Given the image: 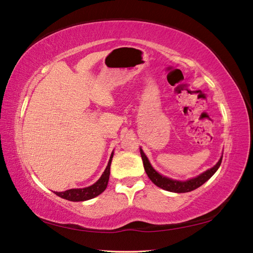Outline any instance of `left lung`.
I'll list each match as a JSON object with an SVG mask.
<instances>
[{
  "mask_svg": "<svg viewBox=\"0 0 253 253\" xmlns=\"http://www.w3.org/2000/svg\"><path fill=\"white\" fill-rule=\"evenodd\" d=\"M140 155H141V159L143 162V168H145V171L147 173V175L153 184H156L157 186L161 187V189L169 191V192H174V193H186V192H191L193 190H196L197 187H200L201 185L204 184V183L210 180L212 176V174L218 170V168L220 167V163L222 160V157L219 159V161L217 162V165L211 168V169L207 170L206 172L202 173L201 175L194 177V179L187 180V181H176V180H172L169 179V177H166L161 174H159L153 168L151 167L149 160L146 157L145 153L140 149Z\"/></svg>",
  "mask_w": 253,
  "mask_h": 253,
  "instance_id": "obj_1",
  "label": "left lung"
}]
</instances>
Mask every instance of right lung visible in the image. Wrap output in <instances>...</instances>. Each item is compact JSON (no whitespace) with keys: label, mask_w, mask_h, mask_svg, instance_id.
<instances>
[{"label":"right lung","mask_w":253,"mask_h":253,"mask_svg":"<svg viewBox=\"0 0 253 253\" xmlns=\"http://www.w3.org/2000/svg\"><path fill=\"white\" fill-rule=\"evenodd\" d=\"M112 158H113V153L111 156V159L108 161V165L106 167L105 171L102 174L96 183H94L93 185L88 186V187H84V189H71V190H67L64 192H54V194L58 195L61 199L71 201V202H82V201H87L94 199L97 195H100L101 193L105 191L107 187V183L108 179H110V169H111V163H112Z\"/></svg>","instance_id":"1"}]
</instances>
